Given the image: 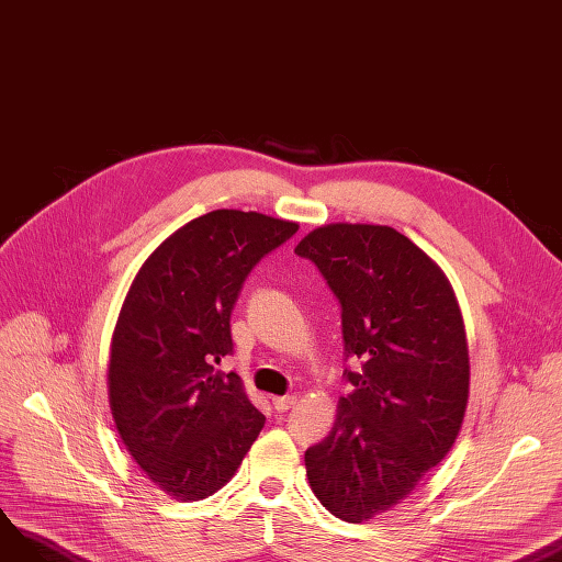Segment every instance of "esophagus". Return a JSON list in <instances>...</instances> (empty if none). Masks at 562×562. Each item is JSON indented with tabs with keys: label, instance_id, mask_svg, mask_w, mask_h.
<instances>
[{
	"label": "esophagus",
	"instance_id": "1",
	"mask_svg": "<svg viewBox=\"0 0 562 562\" xmlns=\"http://www.w3.org/2000/svg\"><path fill=\"white\" fill-rule=\"evenodd\" d=\"M297 397L295 395H272V407L277 412H288L290 407H295Z\"/></svg>",
	"mask_w": 562,
	"mask_h": 562
}]
</instances>
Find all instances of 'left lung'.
Segmentation results:
<instances>
[{
    "mask_svg": "<svg viewBox=\"0 0 562 562\" xmlns=\"http://www.w3.org/2000/svg\"><path fill=\"white\" fill-rule=\"evenodd\" d=\"M295 254L340 304L345 370L327 439L304 456L313 494L350 524L403 503L456 443L469 403L464 319L441 267L391 226L327 224Z\"/></svg>",
    "mask_w": 562,
    "mask_h": 562,
    "instance_id": "1",
    "label": "left lung"
}]
</instances>
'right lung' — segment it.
Masks as SVG:
<instances>
[{
  "instance_id": "right-lung-1",
  "label": "right lung",
  "mask_w": 562,
  "mask_h": 562,
  "mask_svg": "<svg viewBox=\"0 0 562 562\" xmlns=\"http://www.w3.org/2000/svg\"><path fill=\"white\" fill-rule=\"evenodd\" d=\"M297 228L212 210L169 235L127 290L106 368L110 407L130 456L176 501L220 492L262 430L243 380L215 363L233 352L245 279Z\"/></svg>"
}]
</instances>
